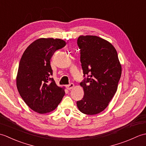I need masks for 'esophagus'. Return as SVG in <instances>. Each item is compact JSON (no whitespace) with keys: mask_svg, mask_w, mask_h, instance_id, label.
Wrapping results in <instances>:
<instances>
[{"mask_svg":"<svg viewBox=\"0 0 146 146\" xmlns=\"http://www.w3.org/2000/svg\"><path fill=\"white\" fill-rule=\"evenodd\" d=\"M74 87V84L73 83H70V84L66 85V88L68 90H70L73 89V88Z\"/></svg>","mask_w":146,"mask_h":146,"instance_id":"obj_1","label":"esophagus"}]
</instances>
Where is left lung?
I'll return each mask as SVG.
<instances>
[{
  "instance_id": "1",
  "label": "left lung",
  "mask_w": 146,
  "mask_h": 146,
  "mask_svg": "<svg viewBox=\"0 0 146 146\" xmlns=\"http://www.w3.org/2000/svg\"><path fill=\"white\" fill-rule=\"evenodd\" d=\"M84 77L80 83L84 97L76 102L81 112H102L115 94L122 66L115 48L107 40L96 36H80L77 40Z\"/></svg>"
}]
</instances>
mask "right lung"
Listing matches in <instances>:
<instances>
[{
    "label": "right lung",
    "mask_w": 146,
    "mask_h": 146,
    "mask_svg": "<svg viewBox=\"0 0 146 146\" xmlns=\"http://www.w3.org/2000/svg\"><path fill=\"white\" fill-rule=\"evenodd\" d=\"M66 45L61 39L40 38L24 51L19 65L16 85L21 97L39 113L53 111L65 94L64 87L56 84L50 60L54 52Z\"/></svg>",
    "instance_id": "right-lung-1"
}]
</instances>
